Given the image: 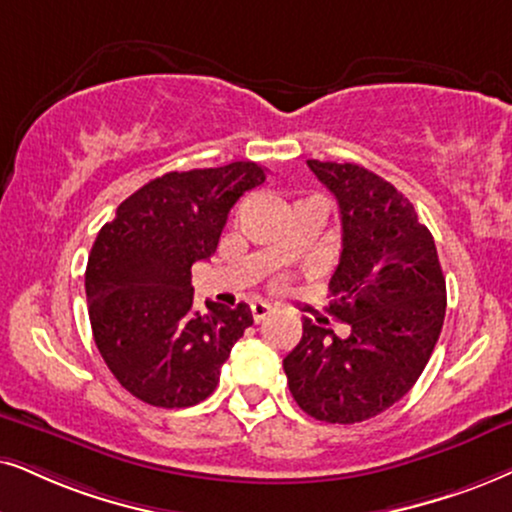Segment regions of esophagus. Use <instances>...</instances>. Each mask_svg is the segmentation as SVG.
<instances>
[{
  "instance_id": "esophagus-1",
  "label": "esophagus",
  "mask_w": 512,
  "mask_h": 512,
  "mask_svg": "<svg viewBox=\"0 0 512 512\" xmlns=\"http://www.w3.org/2000/svg\"><path fill=\"white\" fill-rule=\"evenodd\" d=\"M250 312H252V319H255V323H260V321L267 319V316L274 312V309H271V304H267V302H255L250 307Z\"/></svg>"
}]
</instances>
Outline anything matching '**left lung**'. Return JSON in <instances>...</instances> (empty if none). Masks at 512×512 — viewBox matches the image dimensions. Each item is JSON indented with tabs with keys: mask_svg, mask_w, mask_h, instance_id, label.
I'll return each instance as SVG.
<instances>
[{
	"mask_svg": "<svg viewBox=\"0 0 512 512\" xmlns=\"http://www.w3.org/2000/svg\"><path fill=\"white\" fill-rule=\"evenodd\" d=\"M307 165L338 200L342 252L328 314L349 333L304 319L283 371L304 413L361 423L416 385L442 333L446 283L428 226L390 181L354 163Z\"/></svg>",
	"mask_w": 512,
	"mask_h": 512,
	"instance_id": "8db88e82",
	"label": "left lung"
}]
</instances>
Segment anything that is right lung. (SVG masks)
<instances>
[{"mask_svg":"<svg viewBox=\"0 0 512 512\" xmlns=\"http://www.w3.org/2000/svg\"><path fill=\"white\" fill-rule=\"evenodd\" d=\"M267 179L250 160L167 172L122 200L89 252L84 290L94 342L129 394L163 409L208 399L248 304L193 309L191 267L215 255L229 210Z\"/></svg>","mask_w":512,"mask_h":512,"instance_id":"add662e5","label":"right lung"}]
</instances>
